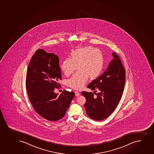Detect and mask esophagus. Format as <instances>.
<instances>
[{"instance_id": "obj_1", "label": "esophagus", "mask_w": 154, "mask_h": 154, "mask_svg": "<svg viewBox=\"0 0 154 154\" xmlns=\"http://www.w3.org/2000/svg\"><path fill=\"white\" fill-rule=\"evenodd\" d=\"M75 96H79L80 95L79 92H78L77 91H75Z\"/></svg>"}]
</instances>
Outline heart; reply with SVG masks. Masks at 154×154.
<instances>
[{"mask_svg": "<svg viewBox=\"0 0 154 154\" xmlns=\"http://www.w3.org/2000/svg\"><path fill=\"white\" fill-rule=\"evenodd\" d=\"M104 65L103 56L99 49L89 46L76 49L71 53L70 59L65 60L61 69L66 76L78 72L67 81L69 87L80 90L87 82L88 77L94 79L100 75Z\"/></svg>", "mask_w": 154, "mask_h": 154, "instance_id": "obj_1", "label": "heart"}]
</instances>
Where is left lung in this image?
Wrapping results in <instances>:
<instances>
[{"mask_svg":"<svg viewBox=\"0 0 154 154\" xmlns=\"http://www.w3.org/2000/svg\"><path fill=\"white\" fill-rule=\"evenodd\" d=\"M112 56L106 70L87 86L94 92L99 91L97 97L92 92L81 93L86 100L84 107L87 116L93 120L107 118L116 109L123 94L125 71L119 57L114 52Z\"/></svg>","mask_w":154,"mask_h":154,"instance_id":"left-lung-1","label":"left lung"}]
</instances>
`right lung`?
I'll return each instance as SVG.
<instances>
[{
  "mask_svg": "<svg viewBox=\"0 0 154 154\" xmlns=\"http://www.w3.org/2000/svg\"><path fill=\"white\" fill-rule=\"evenodd\" d=\"M61 79L59 57L38 49L27 69L26 91L34 109L51 122L64 117L75 96L73 91L64 90L59 96L54 92L61 87L58 82Z\"/></svg>",
  "mask_w": 154,
  "mask_h": 154,
  "instance_id": "add662e5",
  "label": "right lung"
}]
</instances>
